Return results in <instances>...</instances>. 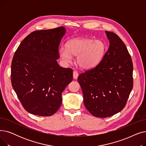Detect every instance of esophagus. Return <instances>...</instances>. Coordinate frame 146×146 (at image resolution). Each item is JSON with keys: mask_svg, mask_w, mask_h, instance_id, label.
<instances>
[{"mask_svg": "<svg viewBox=\"0 0 146 146\" xmlns=\"http://www.w3.org/2000/svg\"><path fill=\"white\" fill-rule=\"evenodd\" d=\"M73 78L74 79H77L78 78V76H79V73H78V72L74 71L73 73Z\"/></svg>", "mask_w": 146, "mask_h": 146, "instance_id": "esophagus-1", "label": "esophagus"}]
</instances>
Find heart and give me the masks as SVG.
Wrapping results in <instances>:
<instances>
[{
    "mask_svg": "<svg viewBox=\"0 0 146 146\" xmlns=\"http://www.w3.org/2000/svg\"><path fill=\"white\" fill-rule=\"evenodd\" d=\"M65 48H60L59 56L65 63H70L73 57L77 56L76 63L83 69H90L96 67L102 60L106 45L101 40L84 38H75L68 40Z\"/></svg>",
    "mask_w": 146,
    "mask_h": 146,
    "instance_id": "heart-1",
    "label": "heart"
}]
</instances>
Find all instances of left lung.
Returning <instances> with one entry per match:
<instances>
[{
	"label": "left lung",
	"mask_w": 146,
	"mask_h": 146,
	"mask_svg": "<svg viewBox=\"0 0 146 146\" xmlns=\"http://www.w3.org/2000/svg\"><path fill=\"white\" fill-rule=\"evenodd\" d=\"M109 48L95 67L78 78L86 108L94 116L106 118L125 107L133 87V65L124 42L106 31Z\"/></svg>",
	"instance_id": "1"
}]
</instances>
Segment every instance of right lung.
I'll return each instance as SVG.
<instances>
[{"instance_id":"obj_1","label":"right lung","mask_w":146,"mask_h":146,"mask_svg":"<svg viewBox=\"0 0 146 146\" xmlns=\"http://www.w3.org/2000/svg\"><path fill=\"white\" fill-rule=\"evenodd\" d=\"M63 27L35 31L23 40L11 65L12 87L24 109L42 117L54 114L62 102L61 93L73 80V70L58 64Z\"/></svg>"}]
</instances>
